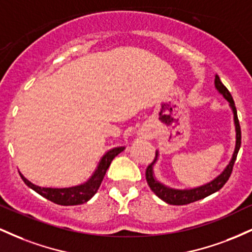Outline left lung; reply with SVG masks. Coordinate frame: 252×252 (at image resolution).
Here are the masks:
<instances>
[{"mask_svg": "<svg viewBox=\"0 0 252 252\" xmlns=\"http://www.w3.org/2000/svg\"><path fill=\"white\" fill-rule=\"evenodd\" d=\"M215 85L217 90L224 96L225 99L230 103L231 109L233 111V118H235V126H236V148H235V153H233L232 158H231L230 163L227 164L226 168L224 169V172L221 173L220 175L217 176L213 181L209 182V184L204 185V186L196 187V189H169V187L164 186L163 184L158 182L155 179L154 173H153V163L156 161V158H158V152H156V158H154L152 163L147 167L146 169V179L147 182H148L150 189L155 193L161 200L166 201L167 204L170 205H187L190 204V202H194L200 200V199L206 198L213 193L217 192L226 184L228 178H230L231 173H232L233 169V164H235V161L237 158V154H238L239 148H241V143H242V132H241V126H239V121H238V116H237V110H236V105L235 102H233V98L231 96L230 91L226 89V86L224 85L220 82L218 76H216L215 79Z\"/></svg>", "mask_w": 252, "mask_h": 252, "instance_id": "obj_1", "label": "left lung"}]
</instances>
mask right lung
Listing matches in <instances>:
<instances>
[{"label":"right lung","instance_id":"obj_1","mask_svg":"<svg viewBox=\"0 0 252 252\" xmlns=\"http://www.w3.org/2000/svg\"><path fill=\"white\" fill-rule=\"evenodd\" d=\"M123 150L124 147H117V148L109 150L102 158V160H100L99 164H98L94 175L85 184L79 185V186L68 187V189H46V187H39L36 185L32 184L21 173H20V176H21V179L28 187H31L32 189L35 190L36 193H39L43 198L48 199V200L54 202V204L63 205V206L80 205L83 202L90 200L92 196L96 194L111 161L114 160L115 156H117Z\"/></svg>","mask_w":252,"mask_h":252}]
</instances>
